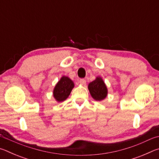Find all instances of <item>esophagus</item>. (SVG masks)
<instances>
[{"mask_svg":"<svg viewBox=\"0 0 159 159\" xmlns=\"http://www.w3.org/2000/svg\"><path fill=\"white\" fill-rule=\"evenodd\" d=\"M79 83L83 85H85L86 84V80L84 79H80L79 80Z\"/></svg>","mask_w":159,"mask_h":159,"instance_id":"obj_1","label":"esophagus"}]
</instances>
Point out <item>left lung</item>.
<instances>
[{
    "mask_svg": "<svg viewBox=\"0 0 159 159\" xmlns=\"http://www.w3.org/2000/svg\"><path fill=\"white\" fill-rule=\"evenodd\" d=\"M88 89L91 96L97 101H101L106 98L107 95V88L100 77L91 82L88 85Z\"/></svg>",
    "mask_w": 159,
    "mask_h": 159,
    "instance_id": "1",
    "label": "left lung"
}]
</instances>
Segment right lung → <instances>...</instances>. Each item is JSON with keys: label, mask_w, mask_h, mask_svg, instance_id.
I'll use <instances>...</instances> for the list:
<instances>
[{"label": "right lung", "mask_w": 159, "mask_h": 159, "mask_svg": "<svg viewBox=\"0 0 159 159\" xmlns=\"http://www.w3.org/2000/svg\"><path fill=\"white\" fill-rule=\"evenodd\" d=\"M74 87V83L69 78L62 76L53 90L54 98L58 102L64 101L68 98Z\"/></svg>", "instance_id": "right-lung-1"}]
</instances>
